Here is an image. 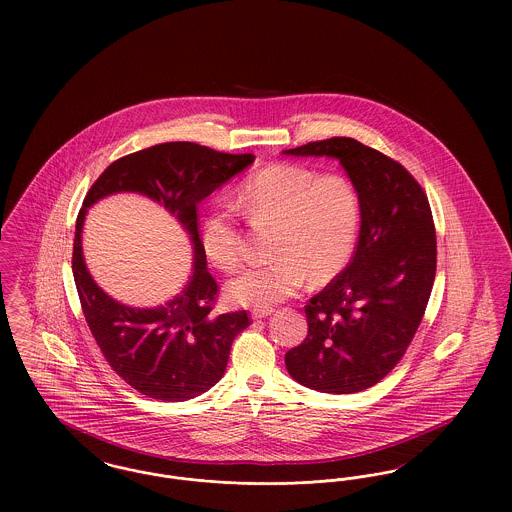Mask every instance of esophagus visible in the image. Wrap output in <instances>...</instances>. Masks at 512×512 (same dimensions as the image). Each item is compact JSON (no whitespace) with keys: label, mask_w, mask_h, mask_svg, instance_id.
I'll return each mask as SVG.
<instances>
[{"label":"esophagus","mask_w":512,"mask_h":512,"mask_svg":"<svg viewBox=\"0 0 512 512\" xmlns=\"http://www.w3.org/2000/svg\"><path fill=\"white\" fill-rule=\"evenodd\" d=\"M272 313H274L272 309H253V311H251V317L255 318V320H259V318L270 317Z\"/></svg>","instance_id":"34e87169"}]
</instances>
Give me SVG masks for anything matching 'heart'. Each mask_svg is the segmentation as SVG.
<instances>
[{"instance_id": "b5f03b06", "label": "heart", "mask_w": 512, "mask_h": 512, "mask_svg": "<svg viewBox=\"0 0 512 512\" xmlns=\"http://www.w3.org/2000/svg\"><path fill=\"white\" fill-rule=\"evenodd\" d=\"M236 203L249 219L276 226L274 261L247 267L226 284L234 305L272 309L297 292L307 276L326 284L349 265L361 228V197L343 174L301 165H270L240 186ZM205 257L230 270L240 261L242 236L230 205L213 207L201 224Z\"/></svg>"}]
</instances>
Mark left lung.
Masks as SVG:
<instances>
[{
    "label": "left lung",
    "instance_id": "8db88e82",
    "mask_svg": "<svg viewBox=\"0 0 512 512\" xmlns=\"http://www.w3.org/2000/svg\"><path fill=\"white\" fill-rule=\"evenodd\" d=\"M332 157L361 197L351 263L309 299V332L286 353L295 382L322 393H357L401 361L436 278V228L428 197L403 165L353 138L282 151Z\"/></svg>",
    "mask_w": 512,
    "mask_h": 512
}]
</instances>
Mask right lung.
Instances as JSON below:
<instances>
[{
    "label": "right lung",
    "mask_w": 512,
    "mask_h": 512,
    "mask_svg": "<svg viewBox=\"0 0 512 512\" xmlns=\"http://www.w3.org/2000/svg\"><path fill=\"white\" fill-rule=\"evenodd\" d=\"M253 161L251 153L230 155L194 142H167L117 159L84 197L73 247L80 305L105 361L142 395L188 401L211 390L226 370L232 341L249 326L245 311L213 313L219 286L207 270L197 205ZM121 191L146 194L163 204L191 236L193 274L163 306H124L103 293L85 267L81 228L87 209L99 198Z\"/></svg>",
    "instance_id": "add662e5"
}]
</instances>
